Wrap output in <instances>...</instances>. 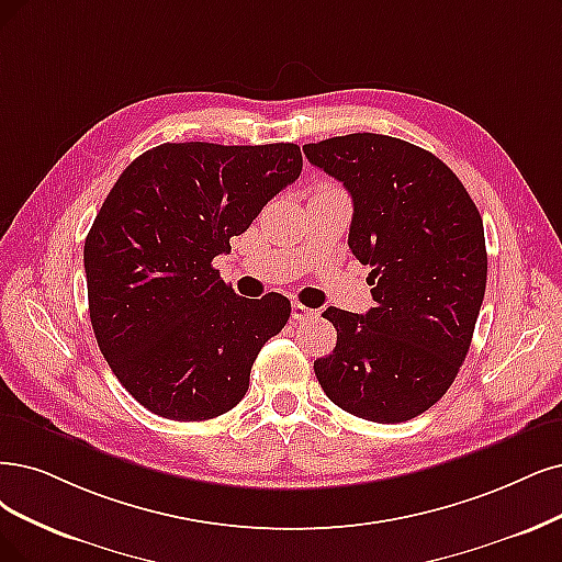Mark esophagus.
Wrapping results in <instances>:
<instances>
[{"label": "esophagus", "mask_w": 562, "mask_h": 562, "mask_svg": "<svg viewBox=\"0 0 562 562\" xmlns=\"http://www.w3.org/2000/svg\"><path fill=\"white\" fill-rule=\"evenodd\" d=\"M319 313V310H313V307H305L303 303H299V301H294L292 303V317L296 319V322H305V319H310V317H315Z\"/></svg>", "instance_id": "34e87169"}]
</instances>
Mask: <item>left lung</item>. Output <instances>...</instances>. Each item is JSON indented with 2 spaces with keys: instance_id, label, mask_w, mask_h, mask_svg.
Wrapping results in <instances>:
<instances>
[{
  "instance_id": "8db88e82",
  "label": "left lung",
  "mask_w": 562,
  "mask_h": 562,
  "mask_svg": "<svg viewBox=\"0 0 562 562\" xmlns=\"http://www.w3.org/2000/svg\"><path fill=\"white\" fill-rule=\"evenodd\" d=\"M355 201L349 247L370 266L375 307H328L334 355L315 361L326 396L355 417L398 424L438 403L461 370L486 292L482 215L445 161L407 140L347 134L303 145Z\"/></svg>"
}]
</instances>
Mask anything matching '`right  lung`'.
I'll use <instances>...</instances> for the list:
<instances>
[{
    "label": "right lung",
    "instance_id": "add662e5",
    "mask_svg": "<svg viewBox=\"0 0 562 562\" xmlns=\"http://www.w3.org/2000/svg\"><path fill=\"white\" fill-rule=\"evenodd\" d=\"M301 169L294 143H161L113 184L82 252L90 322L113 375L143 407L205 422L243 401L292 303L273 292L238 296L213 259Z\"/></svg>",
    "mask_w": 562,
    "mask_h": 562
}]
</instances>
